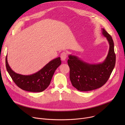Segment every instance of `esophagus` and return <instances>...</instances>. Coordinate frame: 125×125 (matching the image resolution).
<instances>
[{"mask_svg":"<svg viewBox=\"0 0 125 125\" xmlns=\"http://www.w3.org/2000/svg\"><path fill=\"white\" fill-rule=\"evenodd\" d=\"M61 58L62 61H65L67 57V54L66 52H63L61 54Z\"/></svg>","mask_w":125,"mask_h":125,"instance_id":"obj_1","label":"esophagus"}]
</instances>
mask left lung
Returning a JSON list of instances; mask_svg holds the SVG:
<instances>
[{
  "label": "left lung",
  "mask_w": 125,
  "mask_h": 125,
  "mask_svg": "<svg viewBox=\"0 0 125 125\" xmlns=\"http://www.w3.org/2000/svg\"><path fill=\"white\" fill-rule=\"evenodd\" d=\"M102 33L109 44L107 56L103 62L90 64L76 56L69 55L70 79L73 86L78 91H90L101 87L108 81L114 68L116 55L113 41L104 29H102Z\"/></svg>",
  "instance_id": "left-lung-1"
}]
</instances>
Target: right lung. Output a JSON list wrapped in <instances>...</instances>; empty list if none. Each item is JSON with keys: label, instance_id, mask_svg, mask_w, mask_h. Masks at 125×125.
Instances as JSON below:
<instances>
[{"label": "right lung", "instance_id": "obj_1", "mask_svg": "<svg viewBox=\"0 0 125 125\" xmlns=\"http://www.w3.org/2000/svg\"><path fill=\"white\" fill-rule=\"evenodd\" d=\"M6 67L8 73L16 84L22 90L34 93L44 91L50 84L56 69L61 65L60 57L50 61L37 73L30 75L17 74L10 67L6 57Z\"/></svg>", "mask_w": 125, "mask_h": 125}]
</instances>
